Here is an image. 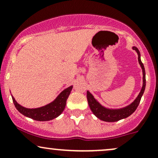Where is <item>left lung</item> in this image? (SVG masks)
Here are the masks:
<instances>
[{
    "mask_svg": "<svg viewBox=\"0 0 158 158\" xmlns=\"http://www.w3.org/2000/svg\"><path fill=\"white\" fill-rule=\"evenodd\" d=\"M134 50L137 51L138 54V62L141 66L142 70H143V87H142L141 90H140L139 95L134 102H132L130 105L128 107L123 108V109L119 110H108L102 107L101 104L94 98V96L90 94L89 91L87 92V102H88L89 107H90V110L96 115L98 118L101 119L102 121H107V122H115V121H118L121 119L125 118L130 116L132 113L135 111L137 107L139 105L140 99H141L142 96H143L144 90H145L146 87V72L145 68H144L143 64L142 63L141 60H140V51L136 47H133Z\"/></svg>",
    "mask_w": 158,
    "mask_h": 158,
    "instance_id": "obj_1",
    "label": "left lung"
}]
</instances>
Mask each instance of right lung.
I'll return each mask as SVG.
<instances>
[{"label":"right lung","instance_id":"add662e5","mask_svg":"<svg viewBox=\"0 0 158 158\" xmlns=\"http://www.w3.org/2000/svg\"><path fill=\"white\" fill-rule=\"evenodd\" d=\"M72 88H73L72 86L68 87L67 89L62 91L59 95L58 97L51 104L44 106V107L36 108V109H28V108L22 107L17 103V102L12 96V98L16 109L25 116L36 121H46L55 118L63 112L66 105V102H67L68 96L71 94Z\"/></svg>","mask_w":158,"mask_h":158}]
</instances>
